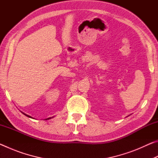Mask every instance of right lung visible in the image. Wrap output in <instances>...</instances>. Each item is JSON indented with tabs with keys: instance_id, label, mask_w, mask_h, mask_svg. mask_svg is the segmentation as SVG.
<instances>
[{
	"instance_id": "1",
	"label": "right lung",
	"mask_w": 158,
	"mask_h": 158,
	"mask_svg": "<svg viewBox=\"0 0 158 158\" xmlns=\"http://www.w3.org/2000/svg\"><path fill=\"white\" fill-rule=\"evenodd\" d=\"M24 114V115H26V116H28V117H29V118H32V117H31L30 116H28V115H26V114ZM48 119H49V118H48Z\"/></svg>"
}]
</instances>
